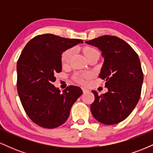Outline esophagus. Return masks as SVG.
<instances>
[{
    "mask_svg": "<svg viewBox=\"0 0 153 153\" xmlns=\"http://www.w3.org/2000/svg\"><path fill=\"white\" fill-rule=\"evenodd\" d=\"M82 92H83L84 94H85V93H87L88 91L86 88H82Z\"/></svg>",
    "mask_w": 153,
    "mask_h": 153,
    "instance_id": "esophagus-1",
    "label": "esophagus"
}]
</instances>
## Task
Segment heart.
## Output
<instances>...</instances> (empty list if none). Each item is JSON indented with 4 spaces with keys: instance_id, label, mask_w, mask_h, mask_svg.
I'll use <instances>...</instances> for the list:
<instances>
[{
    "instance_id": "heart-1",
    "label": "heart",
    "mask_w": 153,
    "mask_h": 153,
    "mask_svg": "<svg viewBox=\"0 0 153 153\" xmlns=\"http://www.w3.org/2000/svg\"><path fill=\"white\" fill-rule=\"evenodd\" d=\"M96 52H98L97 50H96L95 49L92 48V47H85V48H84V50H83V53H84V54H85V56L86 58H88L89 56L92 55L93 54L96 53ZM72 54H73V51H72V50H66L65 52L62 54V63L63 65H65V64H67V63L69 62L70 59H71V57L72 56ZM88 76H89L88 74H85V75H84L83 77L84 78H88ZM76 79L78 82H81V83H83L84 82L83 78H81V77H78V76L76 77Z\"/></svg>"
}]
</instances>
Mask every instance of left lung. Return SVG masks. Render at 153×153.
<instances>
[{
    "instance_id": "8db88e82",
    "label": "left lung",
    "mask_w": 153,
    "mask_h": 153,
    "mask_svg": "<svg viewBox=\"0 0 153 153\" xmlns=\"http://www.w3.org/2000/svg\"><path fill=\"white\" fill-rule=\"evenodd\" d=\"M101 51L104 59L99 78L106 80L108 91L95 96L91 111L95 119L106 125L118 124L131 113L137 104L143 82V73L137 54L130 45L114 36L86 41Z\"/></svg>"
}]
</instances>
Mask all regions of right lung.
Masks as SVG:
<instances>
[{
  "label": "right lung",
  "instance_id": "obj_1",
  "mask_svg": "<svg viewBox=\"0 0 153 153\" xmlns=\"http://www.w3.org/2000/svg\"><path fill=\"white\" fill-rule=\"evenodd\" d=\"M82 39L51 34L29 42L17 62V91L26 114L40 127L52 129L64 124L72 106L81 96L80 87L70 85L61 92L53 85L62 71V53Z\"/></svg>",
  "mask_w": 153,
  "mask_h": 153
}]
</instances>
